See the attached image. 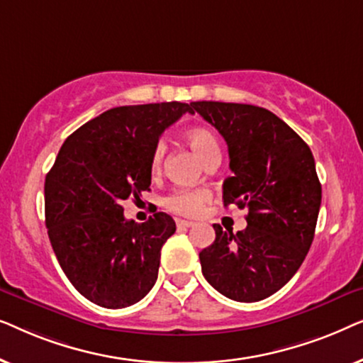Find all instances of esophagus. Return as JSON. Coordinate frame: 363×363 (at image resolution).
<instances>
[{"mask_svg":"<svg viewBox=\"0 0 363 363\" xmlns=\"http://www.w3.org/2000/svg\"><path fill=\"white\" fill-rule=\"evenodd\" d=\"M193 225H195V223H193V221L180 220V218H178V220H177V228H178V230H185V228H191Z\"/></svg>","mask_w":363,"mask_h":363,"instance_id":"34e87169","label":"esophagus"}]
</instances>
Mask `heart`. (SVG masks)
<instances>
[{
    "instance_id": "1",
    "label": "heart",
    "mask_w": 363,
    "mask_h": 363,
    "mask_svg": "<svg viewBox=\"0 0 363 363\" xmlns=\"http://www.w3.org/2000/svg\"><path fill=\"white\" fill-rule=\"evenodd\" d=\"M186 142L198 157L201 158L203 163L220 162L221 158V147L215 133L208 128H191L186 132ZM163 157H165V143L158 142L152 150L150 157V172L157 175L162 170ZM210 191L206 188H175L163 198V206L168 211L177 213L183 216H195L203 210L206 201H210Z\"/></svg>"
}]
</instances>
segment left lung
I'll list each match as a JSON object with an SVG mask.
<instances>
[{"instance_id":"left-lung-1","label":"left lung","mask_w":363,"mask_h":363,"mask_svg":"<svg viewBox=\"0 0 363 363\" xmlns=\"http://www.w3.org/2000/svg\"><path fill=\"white\" fill-rule=\"evenodd\" d=\"M228 143L233 177L225 206L247 208L242 231L216 233L200 252L205 279L223 296L256 302L287 284L314 240L322 188L307 143L267 108L250 104L191 102Z\"/></svg>"}]
</instances>
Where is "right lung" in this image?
<instances>
[{"mask_svg": "<svg viewBox=\"0 0 363 363\" xmlns=\"http://www.w3.org/2000/svg\"><path fill=\"white\" fill-rule=\"evenodd\" d=\"M185 112L193 108L182 102L111 108L66 138L46 175L49 241L64 274L94 304L122 309L155 284L175 221L158 211L138 225L125 220L122 201L148 190L153 147Z\"/></svg>", "mask_w": 363, "mask_h": 363, "instance_id": "right-lung-1", "label": "right lung"}]
</instances>
